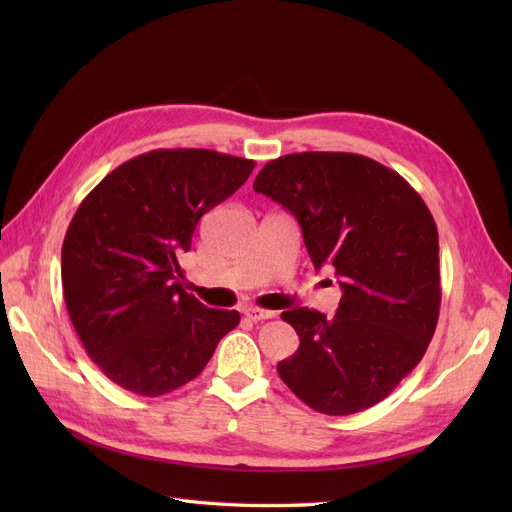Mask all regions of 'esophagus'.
<instances>
[{"label":"esophagus","mask_w":512,"mask_h":512,"mask_svg":"<svg viewBox=\"0 0 512 512\" xmlns=\"http://www.w3.org/2000/svg\"><path fill=\"white\" fill-rule=\"evenodd\" d=\"M245 316L254 320V322H260V320H269V318H275V312H271V309H260V307H247L245 309Z\"/></svg>","instance_id":"1"}]
</instances>
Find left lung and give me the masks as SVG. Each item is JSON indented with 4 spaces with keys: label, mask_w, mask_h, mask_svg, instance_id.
<instances>
[{
    "label": "left lung",
    "mask_w": 512,
    "mask_h": 512,
    "mask_svg": "<svg viewBox=\"0 0 512 512\" xmlns=\"http://www.w3.org/2000/svg\"><path fill=\"white\" fill-rule=\"evenodd\" d=\"M254 190L297 218L314 267L335 269V316L282 314L299 350L277 374L329 416L376 406L421 363L440 314L438 228L395 170L356 153L305 151L271 160Z\"/></svg>",
    "instance_id": "left-lung-1"
}]
</instances>
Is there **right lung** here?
I'll return each mask as SVG.
<instances>
[{"label": "right lung", "mask_w": 512, "mask_h": 512, "mask_svg": "<svg viewBox=\"0 0 512 512\" xmlns=\"http://www.w3.org/2000/svg\"><path fill=\"white\" fill-rule=\"evenodd\" d=\"M254 166L211 149L149 151L108 173L76 209L61 247L66 307L89 359L121 389H179L239 324L235 309L183 290L179 256Z\"/></svg>", "instance_id": "right-lung-1"}]
</instances>
